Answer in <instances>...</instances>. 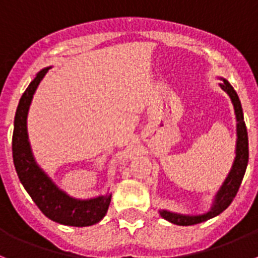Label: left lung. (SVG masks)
<instances>
[{"label": "left lung", "instance_id": "left-lung-1", "mask_svg": "<svg viewBox=\"0 0 258 258\" xmlns=\"http://www.w3.org/2000/svg\"><path fill=\"white\" fill-rule=\"evenodd\" d=\"M222 80L223 82L220 84V88L228 94L231 101H232L236 120H237V142H236L235 161H233L232 169L229 172L228 177H227L220 190L216 194L215 202H214L213 207H211L209 213L203 214V215H181V214L170 213V211H166V210L160 211V215L164 219L173 223V224H177V226H192V224L206 222V220L211 219L214 216L222 214L232 203L233 198L239 191L244 174H245L248 159H249V148H248V133H246L245 122H244L241 102H240L239 96L235 92V89L232 88V85L227 80Z\"/></svg>", "mask_w": 258, "mask_h": 258}]
</instances>
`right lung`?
I'll list each match as a JSON object with an SVG mask.
<instances>
[{
    "label": "right lung",
    "instance_id": "1",
    "mask_svg": "<svg viewBox=\"0 0 258 258\" xmlns=\"http://www.w3.org/2000/svg\"><path fill=\"white\" fill-rule=\"evenodd\" d=\"M48 69H42L32 80L19 99L15 111L13 131V161L15 170L26 191L48 219L66 226H93L106 215L111 196H101L92 199L69 197L39 168L31 152L27 135V112L39 82L42 81Z\"/></svg>",
    "mask_w": 258,
    "mask_h": 258
}]
</instances>
